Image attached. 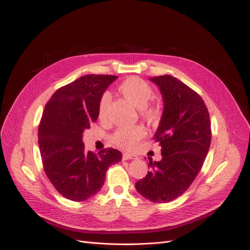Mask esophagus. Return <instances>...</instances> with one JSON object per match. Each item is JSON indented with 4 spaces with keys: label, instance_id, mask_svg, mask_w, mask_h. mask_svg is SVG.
Listing matches in <instances>:
<instances>
[{
    "label": "esophagus",
    "instance_id": "1",
    "mask_svg": "<svg viewBox=\"0 0 250 250\" xmlns=\"http://www.w3.org/2000/svg\"><path fill=\"white\" fill-rule=\"evenodd\" d=\"M138 157L136 156V155H134V154H130V153H124V155H123V159L124 160H130V159H137Z\"/></svg>",
    "mask_w": 250,
    "mask_h": 250
}]
</instances>
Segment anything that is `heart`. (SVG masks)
Here are the masks:
<instances>
[{
  "label": "heart",
  "mask_w": 250,
  "mask_h": 250,
  "mask_svg": "<svg viewBox=\"0 0 250 250\" xmlns=\"http://www.w3.org/2000/svg\"><path fill=\"white\" fill-rule=\"evenodd\" d=\"M119 91L137 108L141 109L142 116L149 121H155L161 115L159 105H146L154 96V90L146 82L139 77L132 76L126 78L120 83ZM111 102L110 92L103 93L98 104V117L104 118L106 110ZM146 129L142 125L131 127H120L112 134L111 140L114 145L123 148H133L138 142L146 136Z\"/></svg>",
  "instance_id": "b5f03b06"
}]
</instances>
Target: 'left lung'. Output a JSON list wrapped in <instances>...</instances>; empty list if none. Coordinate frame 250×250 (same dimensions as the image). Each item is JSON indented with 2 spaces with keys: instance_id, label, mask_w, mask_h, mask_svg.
<instances>
[{
  "instance_id": "obj_1",
  "label": "left lung",
  "mask_w": 250,
  "mask_h": 250,
  "mask_svg": "<svg viewBox=\"0 0 250 250\" xmlns=\"http://www.w3.org/2000/svg\"><path fill=\"white\" fill-rule=\"evenodd\" d=\"M149 81L163 99L154 137L162 147V158L149 161L151 172L135 187L147 200L166 203L182 195L200 172L210 146V119L201 96L176 77L161 75Z\"/></svg>"
}]
</instances>
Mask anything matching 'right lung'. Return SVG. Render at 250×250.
I'll list each match as a JSON object with an SVG mask.
<instances>
[{
	"label": "right lung",
	"instance_id": "obj_1",
	"mask_svg": "<svg viewBox=\"0 0 250 250\" xmlns=\"http://www.w3.org/2000/svg\"><path fill=\"white\" fill-rule=\"evenodd\" d=\"M115 75H84L56 90L49 99L39 125L42 167L55 189L69 200L81 202L103 188L105 172L121 161L115 148L98 154L85 152L84 130L98 118V104Z\"/></svg>",
	"mask_w": 250,
	"mask_h": 250
}]
</instances>
